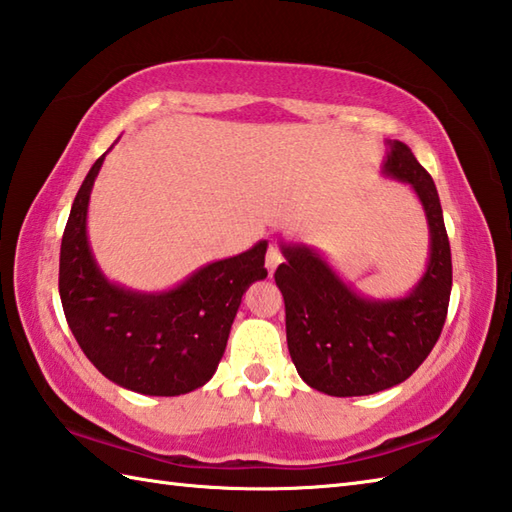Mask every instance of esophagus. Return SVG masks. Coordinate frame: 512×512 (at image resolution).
<instances>
[{
    "label": "esophagus",
    "mask_w": 512,
    "mask_h": 512,
    "mask_svg": "<svg viewBox=\"0 0 512 512\" xmlns=\"http://www.w3.org/2000/svg\"><path fill=\"white\" fill-rule=\"evenodd\" d=\"M281 262H284V257H281L279 246H277V244H270L268 250H266V268H268V273L273 275L275 268H277Z\"/></svg>",
    "instance_id": "obj_1"
}]
</instances>
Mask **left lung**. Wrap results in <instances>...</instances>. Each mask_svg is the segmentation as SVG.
Returning a JSON list of instances; mask_svg holds the SVG:
<instances>
[{
    "instance_id": "obj_1",
    "label": "left lung",
    "mask_w": 512,
    "mask_h": 512,
    "mask_svg": "<svg viewBox=\"0 0 512 512\" xmlns=\"http://www.w3.org/2000/svg\"><path fill=\"white\" fill-rule=\"evenodd\" d=\"M385 176L409 182L431 235L427 273L402 299H365L308 246L284 244L275 281L286 303V339L299 376L328 396H369L407 380L429 356L447 319L451 246L433 184L411 149L389 140Z\"/></svg>"
}]
</instances>
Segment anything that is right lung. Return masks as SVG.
Wrapping results in <instances>:
<instances>
[{
    "label": "right lung",
    "instance_id": "obj_1",
    "mask_svg": "<svg viewBox=\"0 0 512 512\" xmlns=\"http://www.w3.org/2000/svg\"><path fill=\"white\" fill-rule=\"evenodd\" d=\"M105 154L85 176L65 224L59 295L83 354L112 383L145 396H180L209 383L242 295L264 279L268 242L213 262L169 292L110 284L88 244V204Z\"/></svg>",
    "mask_w": 512,
    "mask_h": 512
}]
</instances>
